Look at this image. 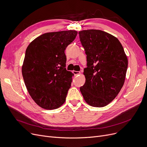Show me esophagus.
Segmentation results:
<instances>
[{"label":"esophagus","instance_id":"esophagus-1","mask_svg":"<svg viewBox=\"0 0 147 147\" xmlns=\"http://www.w3.org/2000/svg\"><path fill=\"white\" fill-rule=\"evenodd\" d=\"M73 74L74 76H77V75L80 74V71H73Z\"/></svg>","mask_w":147,"mask_h":147}]
</instances>
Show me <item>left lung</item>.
Returning a JSON list of instances; mask_svg holds the SVG:
<instances>
[{
	"mask_svg": "<svg viewBox=\"0 0 147 147\" xmlns=\"http://www.w3.org/2000/svg\"><path fill=\"white\" fill-rule=\"evenodd\" d=\"M85 51L86 82L80 90L90 105L102 107L117 96L124 84L128 61L117 38L99 30L79 32Z\"/></svg>",
	"mask_w": 147,
	"mask_h": 147,
	"instance_id": "obj_1",
	"label": "left lung"
}]
</instances>
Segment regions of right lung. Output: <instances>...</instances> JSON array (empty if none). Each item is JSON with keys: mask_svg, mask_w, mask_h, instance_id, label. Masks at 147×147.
I'll use <instances>...</instances> for the list:
<instances>
[{"mask_svg": "<svg viewBox=\"0 0 147 147\" xmlns=\"http://www.w3.org/2000/svg\"><path fill=\"white\" fill-rule=\"evenodd\" d=\"M77 34L75 30L46 33L26 49L23 79L31 97L43 109H58L65 101L73 74L65 68V50Z\"/></svg>", "mask_w": 147, "mask_h": 147, "instance_id": "add662e5", "label": "right lung"}]
</instances>
